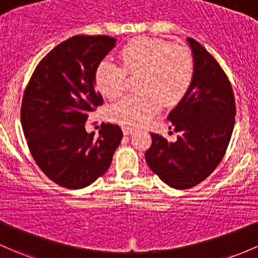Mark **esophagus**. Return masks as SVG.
Listing matches in <instances>:
<instances>
[{
    "mask_svg": "<svg viewBox=\"0 0 258 258\" xmlns=\"http://www.w3.org/2000/svg\"><path fill=\"white\" fill-rule=\"evenodd\" d=\"M122 131H123L124 136H130V135L134 134L135 130L131 128V127H128V126H123V127H122Z\"/></svg>",
    "mask_w": 258,
    "mask_h": 258,
    "instance_id": "1",
    "label": "esophagus"
}]
</instances>
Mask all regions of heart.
Masks as SVG:
<instances>
[{
    "label": "heart",
    "instance_id": "obj_1",
    "mask_svg": "<svg viewBox=\"0 0 258 258\" xmlns=\"http://www.w3.org/2000/svg\"><path fill=\"white\" fill-rule=\"evenodd\" d=\"M122 67L106 58L97 65V89L110 99H117L128 84V74L138 77L140 94L130 95L110 108V118L130 127L142 126L153 118L163 105L173 107L188 93L194 78L190 50L157 38L132 40L121 51Z\"/></svg>",
    "mask_w": 258,
    "mask_h": 258
}]
</instances>
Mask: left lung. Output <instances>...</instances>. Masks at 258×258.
<instances>
[{
	"label": "left lung",
	"mask_w": 258,
	"mask_h": 258,
	"mask_svg": "<svg viewBox=\"0 0 258 258\" xmlns=\"http://www.w3.org/2000/svg\"><path fill=\"white\" fill-rule=\"evenodd\" d=\"M194 78L188 93L170 111L168 120L179 136L168 142L151 134L146 162L165 184L189 189L215 170L229 146L235 124V97L226 74L213 55L188 38Z\"/></svg>",
	"instance_id": "obj_1"
}]
</instances>
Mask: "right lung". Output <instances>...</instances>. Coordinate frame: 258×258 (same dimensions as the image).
<instances>
[{
  "instance_id": "1",
  "label": "right lung",
  "mask_w": 258,
  "mask_h": 258,
  "mask_svg": "<svg viewBox=\"0 0 258 258\" xmlns=\"http://www.w3.org/2000/svg\"><path fill=\"white\" fill-rule=\"evenodd\" d=\"M115 44L108 36L69 38L39 61L24 90L21 122L29 151L64 188H85L104 175L123 137L117 124L102 123L97 137L85 130L89 112L104 102L95 72Z\"/></svg>"
}]
</instances>
